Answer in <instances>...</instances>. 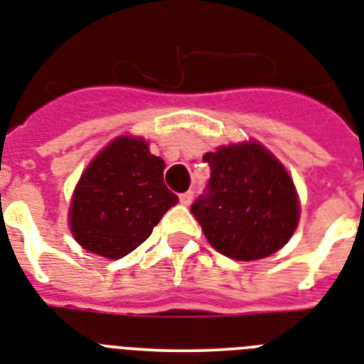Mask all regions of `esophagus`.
Here are the masks:
<instances>
[{
  "label": "esophagus",
  "instance_id": "esophagus-1",
  "mask_svg": "<svg viewBox=\"0 0 364 364\" xmlns=\"http://www.w3.org/2000/svg\"><path fill=\"white\" fill-rule=\"evenodd\" d=\"M193 197H195L193 191H186V193L180 195V203L186 204V206H188V204H191V200H193Z\"/></svg>",
  "mask_w": 364,
  "mask_h": 364
}]
</instances>
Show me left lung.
I'll return each mask as SVG.
<instances>
[{
  "mask_svg": "<svg viewBox=\"0 0 364 364\" xmlns=\"http://www.w3.org/2000/svg\"><path fill=\"white\" fill-rule=\"evenodd\" d=\"M203 160L210 180L191 214L212 247L236 260L283 247L299 219L296 188L283 165L258 143L219 146Z\"/></svg>",
  "mask_w": 364,
  "mask_h": 364,
  "instance_id": "obj_1",
  "label": "left lung"
}]
</instances>
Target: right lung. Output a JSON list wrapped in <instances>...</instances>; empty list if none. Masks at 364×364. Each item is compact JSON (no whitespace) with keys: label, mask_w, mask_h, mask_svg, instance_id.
I'll list each match as a JSON object with an SVG mask.
<instances>
[{"label":"right lung","mask_w":364,"mask_h":364,"mask_svg":"<svg viewBox=\"0 0 364 364\" xmlns=\"http://www.w3.org/2000/svg\"><path fill=\"white\" fill-rule=\"evenodd\" d=\"M165 164L135 137H119L81 175L70 204V229L81 247L122 258L139 247L171 206Z\"/></svg>","instance_id":"1"}]
</instances>
